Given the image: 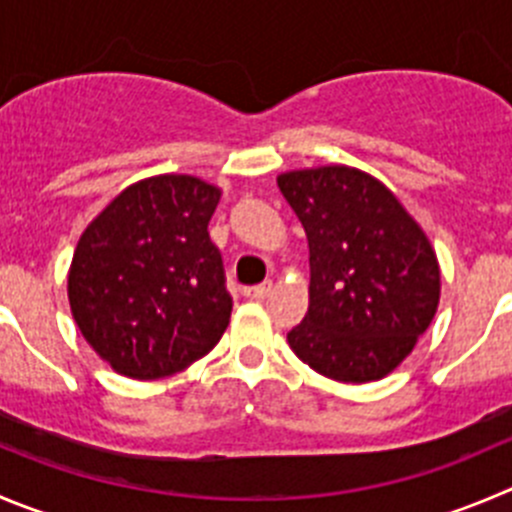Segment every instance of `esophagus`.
<instances>
[{
  "instance_id": "esophagus-1",
  "label": "esophagus",
  "mask_w": 512,
  "mask_h": 512,
  "mask_svg": "<svg viewBox=\"0 0 512 512\" xmlns=\"http://www.w3.org/2000/svg\"><path fill=\"white\" fill-rule=\"evenodd\" d=\"M271 289H274V284H271V281H264V284L246 286V289H243V294H246L248 299H266V296L271 294Z\"/></svg>"
}]
</instances>
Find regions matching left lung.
I'll return each instance as SVG.
<instances>
[{"instance_id":"1","label":"left lung","mask_w":512,"mask_h":512,"mask_svg":"<svg viewBox=\"0 0 512 512\" xmlns=\"http://www.w3.org/2000/svg\"><path fill=\"white\" fill-rule=\"evenodd\" d=\"M279 188L309 241V311L296 357L337 382L392 372L427 332L440 266L425 231L377 178L347 165L291 170Z\"/></svg>"}]
</instances>
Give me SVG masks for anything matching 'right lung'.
<instances>
[{"label": "right lung", "mask_w": 512, "mask_h": 512, "mask_svg": "<svg viewBox=\"0 0 512 512\" xmlns=\"http://www.w3.org/2000/svg\"><path fill=\"white\" fill-rule=\"evenodd\" d=\"M221 191L193 175L133 183L80 236L67 279L82 337L115 372L160 379L226 332L233 299L208 221Z\"/></svg>", "instance_id": "right-lung-1"}]
</instances>
